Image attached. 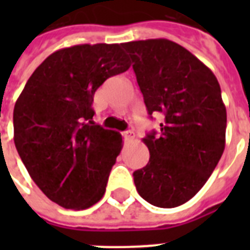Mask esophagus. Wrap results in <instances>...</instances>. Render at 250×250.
<instances>
[{
    "label": "esophagus",
    "mask_w": 250,
    "mask_h": 250,
    "mask_svg": "<svg viewBox=\"0 0 250 250\" xmlns=\"http://www.w3.org/2000/svg\"><path fill=\"white\" fill-rule=\"evenodd\" d=\"M123 137H125V140H132L133 137H135V133L132 131H125V132H122Z\"/></svg>",
    "instance_id": "34e87169"
}]
</instances>
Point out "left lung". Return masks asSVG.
<instances>
[{"mask_svg":"<svg viewBox=\"0 0 250 250\" xmlns=\"http://www.w3.org/2000/svg\"><path fill=\"white\" fill-rule=\"evenodd\" d=\"M122 46L132 58L148 114L164 117L160 133L143 139L150 158L133 172V182L149 204L176 208L201 189L225 150L221 86L209 67L174 41L150 39Z\"/></svg>","mask_w":250,"mask_h":250,"instance_id":"left-lung-1","label":"left lung"}]
</instances>
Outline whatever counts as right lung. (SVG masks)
Listing matches in <instances>:
<instances>
[{
    "label": "right lung",
    "mask_w": 250,
    "mask_h": 250,
    "mask_svg": "<svg viewBox=\"0 0 250 250\" xmlns=\"http://www.w3.org/2000/svg\"><path fill=\"white\" fill-rule=\"evenodd\" d=\"M119 44L57 50L33 71L14 107V143L29 176L62 208L88 209L105 193L122 135L92 118L94 92L127 71Z\"/></svg>",
    "instance_id": "add662e5"
}]
</instances>
